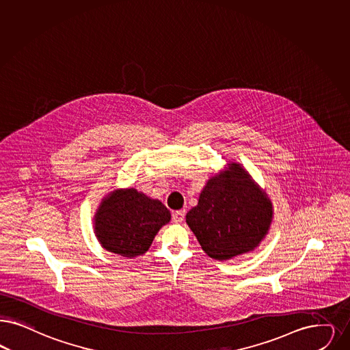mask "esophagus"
Listing matches in <instances>:
<instances>
[{"instance_id": "1", "label": "esophagus", "mask_w": 350, "mask_h": 350, "mask_svg": "<svg viewBox=\"0 0 350 350\" xmlns=\"http://www.w3.org/2000/svg\"><path fill=\"white\" fill-rule=\"evenodd\" d=\"M185 210L180 211H174L173 213H172V219H173V221L174 223H181L182 220L185 219Z\"/></svg>"}]
</instances>
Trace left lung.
<instances>
[{"label": "left lung", "mask_w": 350, "mask_h": 350, "mask_svg": "<svg viewBox=\"0 0 350 350\" xmlns=\"http://www.w3.org/2000/svg\"><path fill=\"white\" fill-rule=\"evenodd\" d=\"M272 207L267 196L239 164L212 177L198 206L186 215L202 249L217 260L252 252L266 236Z\"/></svg>", "instance_id": "obj_1"}]
</instances>
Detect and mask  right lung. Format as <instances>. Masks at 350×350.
<instances>
[{
    "mask_svg": "<svg viewBox=\"0 0 350 350\" xmlns=\"http://www.w3.org/2000/svg\"><path fill=\"white\" fill-rule=\"evenodd\" d=\"M170 220V212L159 200L135 189L114 191L95 217L100 243L108 252L134 258L148 250L156 233Z\"/></svg>",
    "mask_w": 350,
    "mask_h": 350,
    "instance_id": "add662e5",
    "label": "right lung"
}]
</instances>
